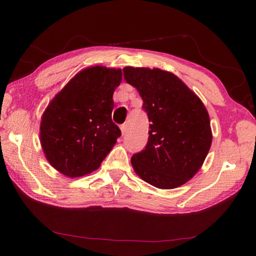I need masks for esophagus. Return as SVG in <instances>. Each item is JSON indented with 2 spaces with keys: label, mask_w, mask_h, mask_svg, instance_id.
Segmentation results:
<instances>
[{
  "label": "esophagus",
  "mask_w": 256,
  "mask_h": 256,
  "mask_svg": "<svg viewBox=\"0 0 256 256\" xmlns=\"http://www.w3.org/2000/svg\"><path fill=\"white\" fill-rule=\"evenodd\" d=\"M120 128H121L122 135H124V134H125V132H126V125H125V124H122L121 126H120Z\"/></svg>",
  "instance_id": "34e87169"
}]
</instances>
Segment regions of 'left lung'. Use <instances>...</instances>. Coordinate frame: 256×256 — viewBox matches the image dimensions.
Segmentation results:
<instances>
[{
  "label": "left lung",
  "mask_w": 256,
  "mask_h": 256,
  "mask_svg": "<svg viewBox=\"0 0 256 256\" xmlns=\"http://www.w3.org/2000/svg\"><path fill=\"white\" fill-rule=\"evenodd\" d=\"M136 88L148 118V144L132 156L135 172L152 186H182L202 165L212 134L209 114L199 98L175 74L160 69L123 68Z\"/></svg>",
  "instance_id": "obj_1"
}]
</instances>
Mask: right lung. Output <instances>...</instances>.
<instances>
[{"mask_svg":"<svg viewBox=\"0 0 256 256\" xmlns=\"http://www.w3.org/2000/svg\"><path fill=\"white\" fill-rule=\"evenodd\" d=\"M121 69L91 67L77 74L55 96L40 123V142L50 165L69 177L98 170L121 130L112 121L113 92Z\"/></svg>","mask_w":256,"mask_h":256,"instance_id":"right-lung-1","label":"right lung"}]
</instances>
